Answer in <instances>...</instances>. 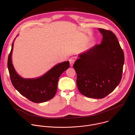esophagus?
I'll use <instances>...</instances> for the list:
<instances>
[{
    "instance_id": "esophagus-1",
    "label": "esophagus",
    "mask_w": 135,
    "mask_h": 135,
    "mask_svg": "<svg viewBox=\"0 0 135 135\" xmlns=\"http://www.w3.org/2000/svg\"><path fill=\"white\" fill-rule=\"evenodd\" d=\"M76 60V58L75 57H72L69 59V62H70V64L71 66H72Z\"/></svg>"
}]
</instances>
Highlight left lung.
Masks as SVG:
<instances>
[{
    "instance_id": "obj_1",
    "label": "left lung",
    "mask_w": 135,
    "mask_h": 135,
    "mask_svg": "<svg viewBox=\"0 0 135 135\" xmlns=\"http://www.w3.org/2000/svg\"><path fill=\"white\" fill-rule=\"evenodd\" d=\"M102 35L100 45L78 55L73 68L79 91L84 96L102 99L112 92L122 79L124 63L123 50L115 34L98 28Z\"/></svg>"
}]
</instances>
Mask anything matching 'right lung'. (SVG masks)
Instances as JSON below:
<instances>
[{"label":"right lung","instance_id":"right-lung-1","mask_svg":"<svg viewBox=\"0 0 135 135\" xmlns=\"http://www.w3.org/2000/svg\"><path fill=\"white\" fill-rule=\"evenodd\" d=\"M16 38L12 42L8 59V68L13 86L20 94L34 103H42L51 99L57 93L59 77L69 68V61L58 63L39 77L34 78L21 77L16 71L12 61V54Z\"/></svg>","mask_w":135,"mask_h":135}]
</instances>
